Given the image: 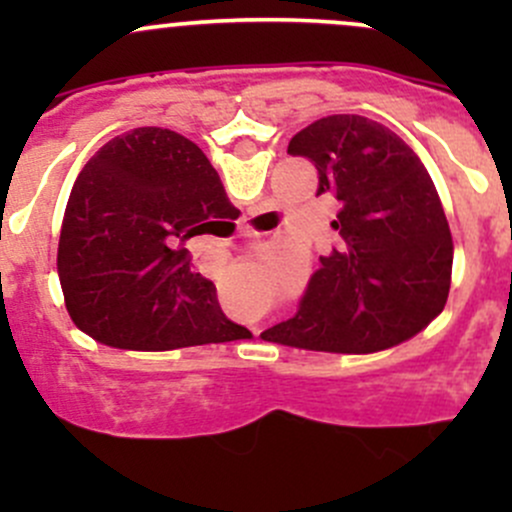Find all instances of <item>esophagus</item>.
Segmentation results:
<instances>
[{
  "mask_svg": "<svg viewBox=\"0 0 512 512\" xmlns=\"http://www.w3.org/2000/svg\"><path fill=\"white\" fill-rule=\"evenodd\" d=\"M242 232H245V235H255V232H252L250 227H245V230H242Z\"/></svg>",
  "mask_w": 512,
  "mask_h": 512,
  "instance_id": "obj_1",
  "label": "esophagus"
}]
</instances>
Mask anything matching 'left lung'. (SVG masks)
I'll return each instance as SVG.
<instances>
[{"label": "left lung", "instance_id": "obj_1", "mask_svg": "<svg viewBox=\"0 0 512 512\" xmlns=\"http://www.w3.org/2000/svg\"><path fill=\"white\" fill-rule=\"evenodd\" d=\"M289 156L319 173L317 195L339 200L337 245L287 322L267 342L312 352L369 354L406 342L446 307L453 240L431 175L394 131L354 113L319 118Z\"/></svg>", "mask_w": 512, "mask_h": 512}]
</instances>
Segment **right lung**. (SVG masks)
Returning a JSON list of instances; mask_svg holds the SVG:
<instances>
[{"instance_id": "obj_1", "label": "right lung", "mask_w": 512, "mask_h": 512, "mask_svg": "<svg viewBox=\"0 0 512 512\" xmlns=\"http://www.w3.org/2000/svg\"><path fill=\"white\" fill-rule=\"evenodd\" d=\"M220 200L218 170L180 133L133 128L98 148L71 188L56 257L76 327L141 352L245 337L183 247L208 232Z\"/></svg>"}]
</instances>
